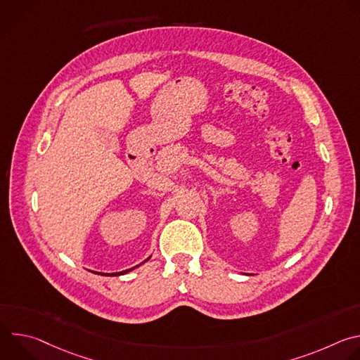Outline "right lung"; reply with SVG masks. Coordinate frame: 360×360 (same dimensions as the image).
Masks as SVG:
<instances>
[{"label":"right lung","instance_id":"1","mask_svg":"<svg viewBox=\"0 0 360 360\" xmlns=\"http://www.w3.org/2000/svg\"><path fill=\"white\" fill-rule=\"evenodd\" d=\"M149 259V258H148ZM146 259V261H148ZM146 261H143V262H146ZM142 262V264H143ZM141 265V264H139ZM139 265H136V266H134V268H131V269H127V271H122V272H115V274H99V275H104V276H120V275H124V274H128V272H131V271H134L135 268H138Z\"/></svg>","mask_w":360,"mask_h":360}]
</instances>
